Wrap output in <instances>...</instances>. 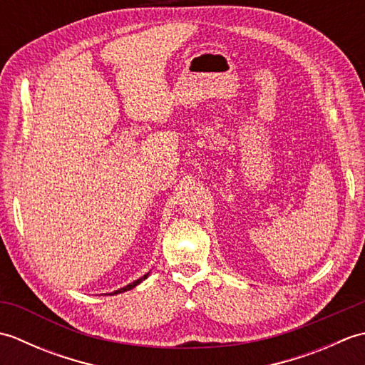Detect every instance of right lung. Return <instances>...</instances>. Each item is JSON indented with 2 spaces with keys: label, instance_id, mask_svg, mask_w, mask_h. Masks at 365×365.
Masks as SVG:
<instances>
[{
  "label": "right lung",
  "instance_id": "obj_1",
  "mask_svg": "<svg viewBox=\"0 0 365 365\" xmlns=\"http://www.w3.org/2000/svg\"><path fill=\"white\" fill-rule=\"evenodd\" d=\"M147 276H149V273L147 274H144L143 277H139L138 281H135V282H131V284H128V285H125V287H122V289H119V290H115V292H113V293H110V294H118V293H123V292H127V290H131V289H135V287L138 285V284H141L144 279H147Z\"/></svg>",
  "mask_w": 365,
  "mask_h": 365
}]
</instances>
